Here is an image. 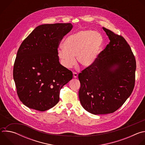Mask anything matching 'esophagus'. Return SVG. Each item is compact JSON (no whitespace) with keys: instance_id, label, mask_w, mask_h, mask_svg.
I'll list each match as a JSON object with an SVG mask.
<instances>
[{"instance_id":"obj_1","label":"esophagus","mask_w":145,"mask_h":145,"mask_svg":"<svg viewBox=\"0 0 145 145\" xmlns=\"http://www.w3.org/2000/svg\"><path fill=\"white\" fill-rule=\"evenodd\" d=\"M73 73V77H74V78H77V76H78V74H77L76 72H74Z\"/></svg>"}]
</instances>
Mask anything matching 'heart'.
Here are the masks:
<instances>
[{
	"label": "heart",
	"instance_id": "1",
	"mask_svg": "<svg viewBox=\"0 0 145 145\" xmlns=\"http://www.w3.org/2000/svg\"><path fill=\"white\" fill-rule=\"evenodd\" d=\"M104 44V39L98 32L89 30L80 31L67 37L63 48H59L58 56L66 68H71L76 64L75 57L78 63L87 67L97 59Z\"/></svg>",
	"mask_w": 145,
	"mask_h": 145
}]
</instances>
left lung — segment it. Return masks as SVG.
<instances>
[{"label": "left lung", "mask_w": 145, "mask_h": 145, "mask_svg": "<svg viewBox=\"0 0 145 145\" xmlns=\"http://www.w3.org/2000/svg\"><path fill=\"white\" fill-rule=\"evenodd\" d=\"M103 29L110 43L78 76L81 104L94 115L118 110L131 95L135 81L136 61L130 45L121 35Z\"/></svg>", "instance_id": "left-lung-1"}]
</instances>
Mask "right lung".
<instances>
[{"instance_id": "right-lung-1", "label": "right lung", "mask_w": 145, "mask_h": 145, "mask_svg": "<svg viewBox=\"0 0 145 145\" xmlns=\"http://www.w3.org/2000/svg\"><path fill=\"white\" fill-rule=\"evenodd\" d=\"M71 24L37 27L25 39L16 54L13 77L19 99L27 107L45 111L56 105L61 89L73 78L71 71L60 64L57 54Z\"/></svg>"}]
</instances>
